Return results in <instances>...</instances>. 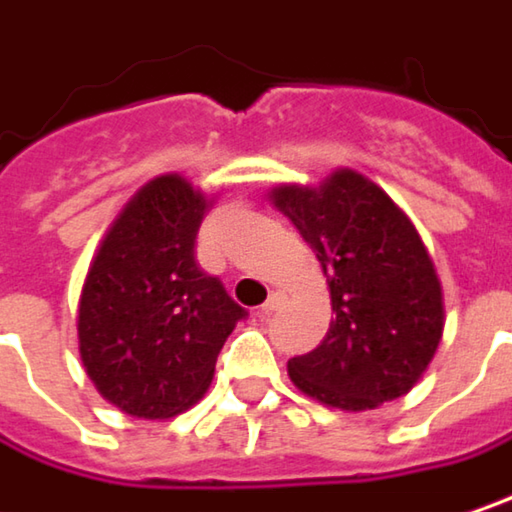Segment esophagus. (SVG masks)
Returning <instances> with one entry per match:
<instances>
[{
	"mask_svg": "<svg viewBox=\"0 0 512 512\" xmlns=\"http://www.w3.org/2000/svg\"><path fill=\"white\" fill-rule=\"evenodd\" d=\"M281 304H284V295H281V292H272V295L263 301V307H260V316H272V313H275Z\"/></svg>",
	"mask_w": 512,
	"mask_h": 512,
	"instance_id": "obj_1",
	"label": "esophagus"
}]
</instances>
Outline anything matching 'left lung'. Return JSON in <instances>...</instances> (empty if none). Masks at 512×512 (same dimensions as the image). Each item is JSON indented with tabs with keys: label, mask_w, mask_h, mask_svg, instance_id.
I'll return each mask as SVG.
<instances>
[{
	"label": "left lung",
	"mask_w": 512,
	"mask_h": 512,
	"mask_svg": "<svg viewBox=\"0 0 512 512\" xmlns=\"http://www.w3.org/2000/svg\"><path fill=\"white\" fill-rule=\"evenodd\" d=\"M272 196L316 252L336 313L321 345L289 359L292 382L345 411L403 397L443 333L440 281L417 228L353 170L318 191L284 185Z\"/></svg>",
	"instance_id": "1"
}]
</instances>
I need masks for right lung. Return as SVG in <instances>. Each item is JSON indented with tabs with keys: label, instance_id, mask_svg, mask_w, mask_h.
Returning a JSON list of instances; mask_svg holds the SVG:
<instances>
[{
	"label": "right lung",
	"instance_id": "obj_1",
	"mask_svg": "<svg viewBox=\"0 0 512 512\" xmlns=\"http://www.w3.org/2000/svg\"><path fill=\"white\" fill-rule=\"evenodd\" d=\"M205 196L182 176L144 185L112 223L80 292V359L112 406L165 420L196 403L249 313L196 263Z\"/></svg>",
	"mask_w": 512,
	"mask_h": 512
}]
</instances>
